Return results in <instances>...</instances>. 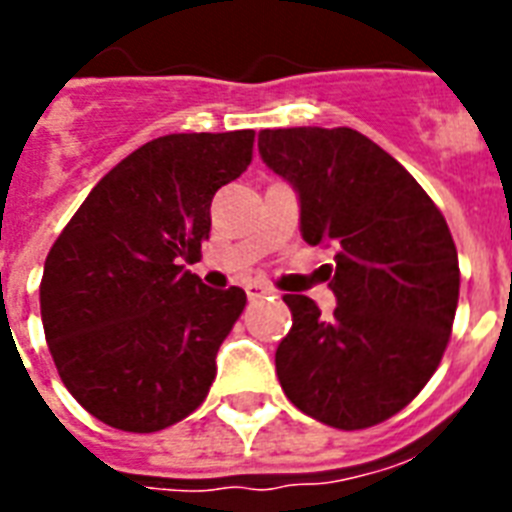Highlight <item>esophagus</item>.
Masks as SVG:
<instances>
[{
  "mask_svg": "<svg viewBox=\"0 0 512 512\" xmlns=\"http://www.w3.org/2000/svg\"><path fill=\"white\" fill-rule=\"evenodd\" d=\"M244 289H247L249 300H260V297L265 295H273V287H268L265 281H249Z\"/></svg>",
  "mask_w": 512,
  "mask_h": 512,
  "instance_id": "34e87169",
  "label": "esophagus"
}]
</instances>
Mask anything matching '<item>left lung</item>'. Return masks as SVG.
I'll return each mask as SVG.
<instances>
[{
  "mask_svg": "<svg viewBox=\"0 0 512 512\" xmlns=\"http://www.w3.org/2000/svg\"><path fill=\"white\" fill-rule=\"evenodd\" d=\"M257 148L300 196L303 239L335 249L332 319L311 297L284 295L292 329L276 350L281 388L324 425L372 428L441 364L460 300L449 225L393 156L350 127L263 130Z\"/></svg>",
  "mask_w": 512,
  "mask_h": 512,
  "instance_id": "left-lung-1",
  "label": "left lung"
}]
</instances>
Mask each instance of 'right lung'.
<instances>
[{
    "mask_svg": "<svg viewBox=\"0 0 512 512\" xmlns=\"http://www.w3.org/2000/svg\"><path fill=\"white\" fill-rule=\"evenodd\" d=\"M255 132L156 138L108 172L44 260V337L68 393L127 433H156L207 398L215 356L247 305L185 271L209 204L252 162Z\"/></svg>",
    "mask_w": 512,
    "mask_h": 512,
    "instance_id": "obj_1",
    "label": "right lung"
}]
</instances>
